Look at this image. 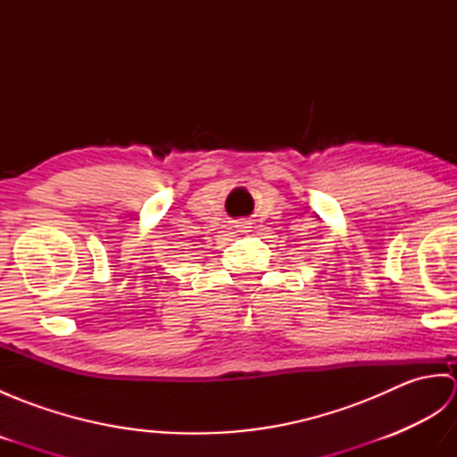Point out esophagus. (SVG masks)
<instances>
[{
    "label": "esophagus",
    "instance_id": "1",
    "mask_svg": "<svg viewBox=\"0 0 457 457\" xmlns=\"http://www.w3.org/2000/svg\"><path fill=\"white\" fill-rule=\"evenodd\" d=\"M236 228H237L239 231H249V228H251V226H249V223H245V221H239Z\"/></svg>",
    "mask_w": 457,
    "mask_h": 457
}]
</instances>
